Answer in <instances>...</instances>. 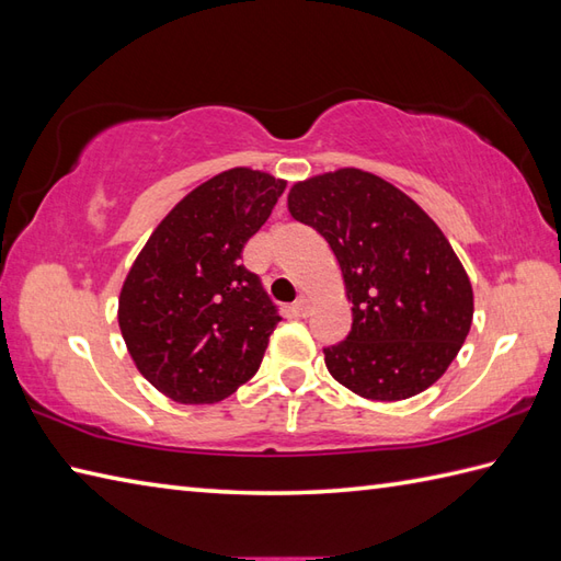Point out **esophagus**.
I'll return each mask as SVG.
<instances>
[{
    "label": "esophagus",
    "instance_id": "1",
    "mask_svg": "<svg viewBox=\"0 0 561 561\" xmlns=\"http://www.w3.org/2000/svg\"><path fill=\"white\" fill-rule=\"evenodd\" d=\"M294 308H296V313L306 318L308 313H311V299H308V296H299V299H296V304H294Z\"/></svg>",
    "mask_w": 561,
    "mask_h": 561
}]
</instances>
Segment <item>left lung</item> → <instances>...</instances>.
Returning a JSON list of instances; mask_svg holds the SVG:
<instances>
[{
	"label": "left lung",
	"instance_id": "left-lung-1",
	"mask_svg": "<svg viewBox=\"0 0 561 561\" xmlns=\"http://www.w3.org/2000/svg\"><path fill=\"white\" fill-rule=\"evenodd\" d=\"M289 211L335 253L352 330L325 347L332 378L368 400L434 386L472 325V287L444 231L383 178L340 169L296 183Z\"/></svg>",
	"mask_w": 561,
	"mask_h": 561
}]
</instances>
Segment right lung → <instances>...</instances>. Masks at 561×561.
Returning <instances> with one entry per match:
<instances>
[{"mask_svg": "<svg viewBox=\"0 0 561 561\" xmlns=\"http://www.w3.org/2000/svg\"><path fill=\"white\" fill-rule=\"evenodd\" d=\"M287 183L231 169L165 214L121 291L117 323L139 374L175 402L229 398L255 376L277 306L241 265Z\"/></svg>", "mask_w": 561, "mask_h": 561, "instance_id": "obj_1", "label": "right lung"}]
</instances>
